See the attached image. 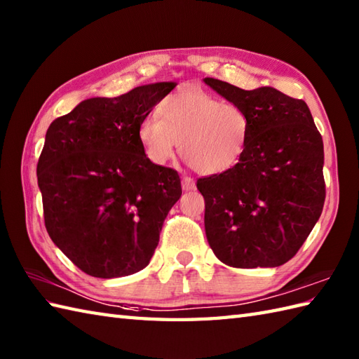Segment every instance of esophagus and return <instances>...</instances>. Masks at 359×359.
<instances>
[{"label": "esophagus", "mask_w": 359, "mask_h": 359, "mask_svg": "<svg viewBox=\"0 0 359 359\" xmlns=\"http://www.w3.org/2000/svg\"><path fill=\"white\" fill-rule=\"evenodd\" d=\"M182 188L185 189V191H191V189L196 188V182L191 177H184L182 179Z\"/></svg>", "instance_id": "34e87169"}]
</instances>
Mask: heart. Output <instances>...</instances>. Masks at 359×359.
Segmentation results:
<instances>
[{"label":"heart","instance_id":"heart-1","mask_svg":"<svg viewBox=\"0 0 359 359\" xmlns=\"http://www.w3.org/2000/svg\"><path fill=\"white\" fill-rule=\"evenodd\" d=\"M158 117H144L139 142L151 163L162 166L180 154L201 174L225 172L239 162L250 133L247 114L219 102L196 85H185L158 106Z\"/></svg>","mask_w":359,"mask_h":359}]
</instances>
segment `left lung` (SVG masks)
I'll use <instances>...</instances> for the list:
<instances>
[{
	"label": "left lung",
	"instance_id": "obj_1",
	"mask_svg": "<svg viewBox=\"0 0 359 359\" xmlns=\"http://www.w3.org/2000/svg\"><path fill=\"white\" fill-rule=\"evenodd\" d=\"M203 81L239 106L250 123L239 162L197 180L210 247L236 269L279 266L297 253L323 212V137L306 102L271 86L245 90Z\"/></svg>",
	"mask_w": 359,
	"mask_h": 359
}]
</instances>
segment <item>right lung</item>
I'll list each match as a JSON object with an SVG mask.
<instances>
[{
    "label": "right lung",
    "mask_w": 359,
    "mask_h": 359,
    "mask_svg": "<svg viewBox=\"0 0 359 359\" xmlns=\"http://www.w3.org/2000/svg\"><path fill=\"white\" fill-rule=\"evenodd\" d=\"M175 85L160 81L120 97L88 98L46 133L36 165L46 230L89 276L143 270L182 196L177 171L151 163L137 134Z\"/></svg>",
    "instance_id": "1"
}]
</instances>
